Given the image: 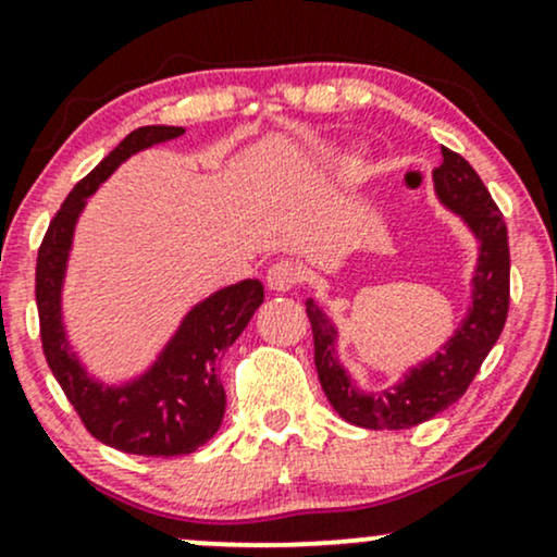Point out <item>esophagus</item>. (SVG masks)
Returning a JSON list of instances; mask_svg holds the SVG:
<instances>
[{
	"mask_svg": "<svg viewBox=\"0 0 557 557\" xmlns=\"http://www.w3.org/2000/svg\"><path fill=\"white\" fill-rule=\"evenodd\" d=\"M298 285V270L290 261H277L267 270V287L277 293H287Z\"/></svg>",
	"mask_w": 557,
	"mask_h": 557,
	"instance_id": "obj_1",
	"label": "esophagus"
}]
</instances>
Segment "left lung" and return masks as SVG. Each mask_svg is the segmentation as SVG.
Returning a JSON list of instances; mask_svg holds the SVG:
<instances>
[{"instance_id": "1", "label": "left lung", "mask_w": 557, "mask_h": 557, "mask_svg": "<svg viewBox=\"0 0 557 557\" xmlns=\"http://www.w3.org/2000/svg\"><path fill=\"white\" fill-rule=\"evenodd\" d=\"M432 181L440 201L461 216L479 243L469 311L432 359L408 369L403 382L389 389L363 393L335 356V324L314 300H306V314L314 332V363L324 395L345 421L367 430H408L463 398L508 319L510 253L500 209L492 201L482 177L456 151L443 149V164L432 172Z\"/></svg>"}]
</instances>
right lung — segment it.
<instances>
[{
    "mask_svg": "<svg viewBox=\"0 0 557 557\" xmlns=\"http://www.w3.org/2000/svg\"><path fill=\"white\" fill-rule=\"evenodd\" d=\"M183 133V127L175 125H146L120 140V146L70 190L60 212L49 222L36 261L38 322L49 369L86 430L99 443L133 456H188L214 437L225 417V387L216 374V361L238 341L264 300V285L259 280H240L198 300L159 350L157 361L123 385L96 380L70 348L62 287L75 225L88 196H94L125 159L181 138Z\"/></svg>",
    "mask_w": 557,
    "mask_h": 557,
    "instance_id": "add662e5",
    "label": "right lung"
}]
</instances>
